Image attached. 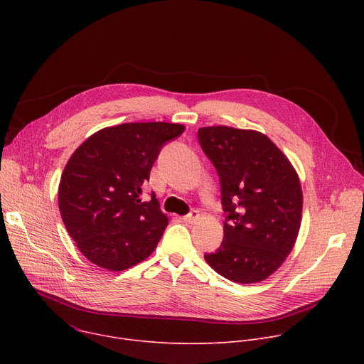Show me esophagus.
<instances>
[{
    "label": "esophagus",
    "instance_id": "esophagus-1",
    "mask_svg": "<svg viewBox=\"0 0 364 364\" xmlns=\"http://www.w3.org/2000/svg\"><path fill=\"white\" fill-rule=\"evenodd\" d=\"M198 219H200V213H198L197 210H193V212H190L187 216H184V218H183V220H184L186 223H190V225L197 223V222H198Z\"/></svg>",
    "mask_w": 364,
    "mask_h": 364
}]
</instances>
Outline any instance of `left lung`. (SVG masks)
<instances>
[{
    "label": "left lung",
    "mask_w": 364,
    "mask_h": 364,
    "mask_svg": "<svg viewBox=\"0 0 364 364\" xmlns=\"http://www.w3.org/2000/svg\"><path fill=\"white\" fill-rule=\"evenodd\" d=\"M198 142L220 177L226 212L223 242L204 259L239 284L271 277L291 253L302 218L299 177L287 155L262 132L204 127Z\"/></svg>",
    "instance_id": "1"
}]
</instances>
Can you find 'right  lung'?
Instances as JSON below:
<instances>
[{
	"mask_svg": "<svg viewBox=\"0 0 364 364\" xmlns=\"http://www.w3.org/2000/svg\"><path fill=\"white\" fill-rule=\"evenodd\" d=\"M170 122H131L90 135L69 159L59 184L63 223L82 255L99 268L125 271L157 247L168 218L142 184L163 145L184 132Z\"/></svg>",
	"mask_w": 364,
	"mask_h": 364,
	"instance_id": "add662e5",
	"label": "right lung"
}]
</instances>
